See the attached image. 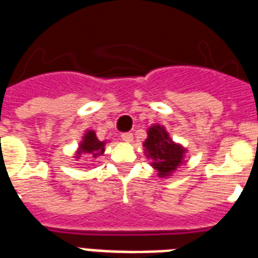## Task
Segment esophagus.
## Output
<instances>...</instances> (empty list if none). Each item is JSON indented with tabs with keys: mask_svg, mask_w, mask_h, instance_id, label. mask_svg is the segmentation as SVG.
Masks as SVG:
<instances>
[{
	"mask_svg": "<svg viewBox=\"0 0 258 258\" xmlns=\"http://www.w3.org/2000/svg\"><path fill=\"white\" fill-rule=\"evenodd\" d=\"M120 138H122L123 142H127V143H131L134 140V135L131 133H123Z\"/></svg>",
	"mask_w": 258,
	"mask_h": 258,
	"instance_id": "esophagus-1",
	"label": "esophagus"
}]
</instances>
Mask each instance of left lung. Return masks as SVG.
<instances>
[{
    "instance_id": "8db88e82",
    "label": "left lung",
    "mask_w": 258,
    "mask_h": 258,
    "mask_svg": "<svg viewBox=\"0 0 258 258\" xmlns=\"http://www.w3.org/2000/svg\"><path fill=\"white\" fill-rule=\"evenodd\" d=\"M147 134L148 138L143 143L146 156L154 160L151 164L158 171L159 176H168L183 163L185 150L180 144L173 143L163 125H152Z\"/></svg>"
}]
</instances>
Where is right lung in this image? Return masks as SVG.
I'll return each instance as SVG.
<instances>
[{
	"label": "right lung",
	"instance_id": "obj_1",
	"mask_svg": "<svg viewBox=\"0 0 258 258\" xmlns=\"http://www.w3.org/2000/svg\"><path fill=\"white\" fill-rule=\"evenodd\" d=\"M104 144H106V142H100L96 138L94 131H87L83 136V140L79 144L78 154H77L75 158L79 159L82 154H91L94 158H96V156H99L104 152Z\"/></svg>",
	"mask_w": 258,
	"mask_h": 258
}]
</instances>
